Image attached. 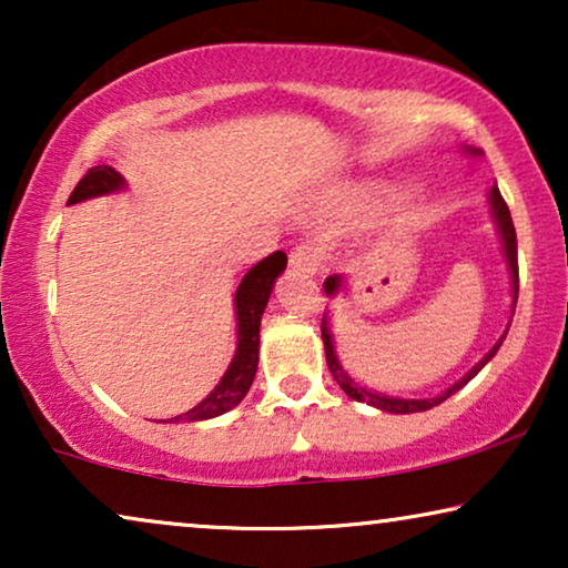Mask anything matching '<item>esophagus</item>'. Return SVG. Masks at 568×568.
<instances>
[{
	"mask_svg": "<svg viewBox=\"0 0 568 568\" xmlns=\"http://www.w3.org/2000/svg\"><path fill=\"white\" fill-rule=\"evenodd\" d=\"M323 245L315 243V240H307V243H300L290 253V266L294 271H302V274H317V268L323 266Z\"/></svg>",
	"mask_w": 568,
	"mask_h": 568,
	"instance_id": "1",
	"label": "esophagus"
}]
</instances>
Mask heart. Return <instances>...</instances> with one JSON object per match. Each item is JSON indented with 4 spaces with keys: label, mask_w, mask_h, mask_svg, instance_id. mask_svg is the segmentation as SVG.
I'll use <instances>...</instances> for the list:
<instances>
[{
    "label": "heart",
    "mask_w": 568,
    "mask_h": 568,
    "mask_svg": "<svg viewBox=\"0 0 568 568\" xmlns=\"http://www.w3.org/2000/svg\"><path fill=\"white\" fill-rule=\"evenodd\" d=\"M369 199H372L369 191H356V201H359V204H367Z\"/></svg>",
    "instance_id": "obj_1"
}]
</instances>
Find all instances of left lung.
Wrapping results in <instances>:
<instances>
[{"label": "left lung", "instance_id": "1", "mask_svg": "<svg viewBox=\"0 0 568 568\" xmlns=\"http://www.w3.org/2000/svg\"><path fill=\"white\" fill-rule=\"evenodd\" d=\"M488 199H491V212H494V222L496 227H499V235H501V245H504V255H507V266H509V274H511V290H515V305H517V292H519V266H517V232H515V222H511V214H509V206L507 201L501 199L499 189H491V193H488ZM341 290V276H328L325 278V294H336ZM515 315V313H511ZM321 331H323V344H325V362H328V369L331 375L336 383L341 385V390H344L348 398L359 400V403H367V406H375L379 410H387V414H418V410H429L434 406H439L442 400H447L449 395L460 390L463 385H468L473 377L478 375L480 369L486 367V362L494 359V354L499 352L501 341L507 338L509 328L504 331V336L496 341L491 352H488L484 359H480L476 367H473L468 375H465L463 379H457V383L453 387H447L445 393L437 395V398H387V395H377V393H369L364 390L362 385H356L352 377L346 375L344 367H341L338 359H336V352H333V338H331V331H328V321L323 317L321 323Z\"/></svg>", "mask_w": 568, "mask_h": 568}]
</instances>
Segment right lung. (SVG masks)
<instances>
[{"label": "right lung", "instance_id": "right-lung-1", "mask_svg": "<svg viewBox=\"0 0 568 568\" xmlns=\"http://www.w3.org/2000/svg\"><path fill=\"white\" fill-rule=\"evenodd\" d=\"M123 178L108 165L90 168L80 183L74 185L69 204L77 201L105 196V193L121 191ZM286 268V253L276 251L266 255V258L255 263L240 282L235 292V310H237V352L232 356L227 372L220 379V385L206 395L199 406H193L189 414H181L168 422H204V418H214L227 414L245 398L251 390L255 369H258V331H261V315L268 305L271 290H274L276 276Z\"/></svg>", "mask_w": 568, "mask_h": 568}]
</instances>
